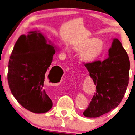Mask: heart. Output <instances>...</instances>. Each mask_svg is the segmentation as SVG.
Instances as JSON below:
<instances>
[{
	"label": "heart",
	"instance_id": "obj_1",
	"mask_svg": "<svg viewBox=\"0 0 135 135\" xmlns=\"http://www.w3.org/2000/svg\"><path fill=\"white\" fill-rule=\"evenodd\" d=\"M74 50L80 53V60L85 63H91L100 58L104 50V43L103 40L97 38H89L75 44ZM65 50L70 52L68 46L65 47Z\"/></svg>",
	"mask_w": 135,
	"mask_h": 135
}]
</instances>
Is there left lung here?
Masks as SVG:
<instances>
[{
  "instance_id": "1",
  "label": "left lung",
  "mask_w": 135,
  "mask_h": 135,
  "mask_svg": "<svg viewBox=\"0 0 135 135\" xmlns=\"http://www.w3.org/2000/svg\"><path fill=\"white\" fill-rule=\"evenodd\" d=\"M85 66L96 85V92L83 114L98 117L117 107L123 98L129 84V56L121 42L114 38L107 59Z\"/></svg>"
}]
</instances>
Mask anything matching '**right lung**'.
I'll return each mask as SVG.
<instances>
[{
	"label": "right lung",
	"instance_id": "1",
	"mask_svg": "<svg viewBox=\"0 0 135 135\" xmlns=\"http://www.w3.org/2000/svg\"><path fill=\"white\" fill-rule=\"evenodd\" d=\"M57 50L50 40L37 30L21 35L14 46L9 61V86L18 102L32 113H44L53 107V102L44 90V82ZM51 70L48 75L50 81L56 74L51 73Z\"/></svg>",
	"mask_w": 135,
	"mask_h": 135
}]
</instances>
